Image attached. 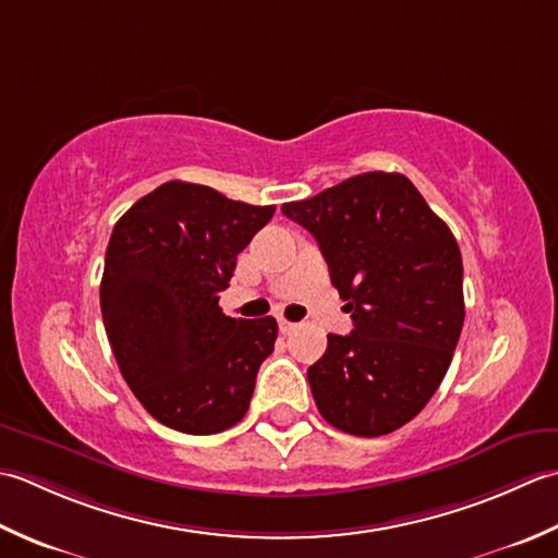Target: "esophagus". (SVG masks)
<instances>
[{
	"mask_svg": "<svg viewBox=\"0 0 558 558\" xmlns=\"http://www.w3.org/2000/svg\"><path fill=\"white\" fill-rule=\"evenodd\" d=\"M295 327H299V325H293V323H289V320H279V332H281V335H291Z\"/></svg>",
	"mask_w": 558,
	"mask_h": 558,
	"instance_id": "esophagus-1",
	"label": "esophagus"
}]
</instances>
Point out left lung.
Here are the masks:
<instances>
[{
    "label": "left lung",
    "mask_w": 558,
    "mask_h": 558,
    "mask_svg": "<svg viewBox=\"0 0 558 558\" xmlns=\"http://www.w3.org/2000/svg\"><path fill=\"white\" fill-rule=\"evenodd\" d=\"M281 211L311 231L354 329L308 368L317 412L351 436L392 434L442 383L464 323L462 255L412 180L361 173Z\"/></svg>",
    "instance_id": "8db88e82"
}]
</instances>
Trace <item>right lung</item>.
<instances>
[{
    "label": "right lung",
    "instance_id": "right-lung-1",
    "mask_svg": "<svg viewBox=\"0 0 558 558\" xmlns=\"http://www.w3.org/2000/svg\"><path fill=\"white\" fill-rule=\"evenodd\" d=\"M275 207L170 180L112 229L100 313L122 378L156 422L209 436L245 416L257 371L275 351V317H229L238 253Z\"/></svg>",
    "mask_w": 558,
    "mask_h": 558
}]
</instances>
